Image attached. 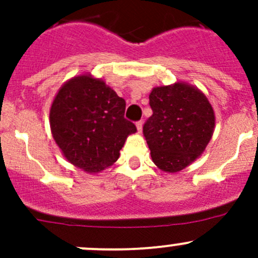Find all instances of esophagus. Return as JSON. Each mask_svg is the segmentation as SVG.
Segmentation results:
<instances>
[{"label": "esophagus", "instance_id": "1", "mask_svg": "<svg viewBox=\"0 0 258 258\" xmlns=\"http://www.w3.org/2000/svg\"><path fill=\"white\" fill-rule=\"evenodd\" d=\"M136 127H137V130H139V132H141L142 131V127H144V122H142V121H137L136 122Z\"/></svg>", "mask_w": 258, "mask_h": 258}]
</instances>
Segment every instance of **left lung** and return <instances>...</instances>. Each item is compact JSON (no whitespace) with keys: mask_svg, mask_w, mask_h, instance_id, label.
<instances>
[{"mask_svg":"<svg viewBox=\"0 0 258 258\" xmlns=\"http://www.w3.org/2000/svg\"><path fill=\"white\" fill-rule=\"evenodd\" d=\"M152 116L144 136L153 163L165 172L186 168L202 155L215 130V112L206 96L184 82L155 87L150 93Z\"/></svg>","mask_w":258,"mask_h":258,"instance_id":"left-lung-1","label":"left lung"}]
</instances>
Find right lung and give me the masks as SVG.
Returning a JSON list of instances; mask_svg holds the SVG:
<instances>
[{"mask_svg":"<svg viewBox=\"0 0 258 258\" xmlns=\"http://www.w3.org/2000/svg\"><path fill=\"white\" fill-rule=\"evenodd\" d=\"M124 110L126 101L102 80L74 77L52 102V136L69 162L86 172H101L116 162L128 135L137 131Z\"/></svg>","mask_w":258,"mask_h":258,"instance_id":"right-lung-1","label":"right lung"}]
</instances>
